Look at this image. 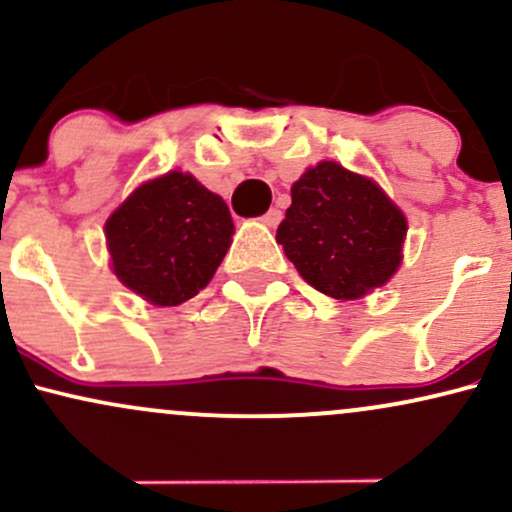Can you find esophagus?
<instances>
[{
    "label": "esophagus",
    "mask_w": 512,
    "mask_h": 512,
    "mask_svg": "<svg viewBox=\"0 0 512 512\" xmlns=\"http://www.w3.org/2000/svg\"><path fill=\"white\" fill-rule=\"evenodd\" d=\"M279 221H281V211L279 209H269L267 214L262 216V223H264V226H269V228L279 226Z\"/></svg>",
    "instance_id": "34e87169"
}]
</instances>
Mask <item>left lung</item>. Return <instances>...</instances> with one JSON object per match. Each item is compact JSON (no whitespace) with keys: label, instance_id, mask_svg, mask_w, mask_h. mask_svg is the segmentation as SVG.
<instances>
[{"label":"left lung","instance_id":"8db88e82","mask_svg":"<svg viewBox=\"0 0 512 512\" xmlns=\"http://www.w3.org/2000/svg\"><path fill=\"white\" fill-rule=\"evenodd\" d=\"M407 219L370 178L334 161L308 168L291 187L276 243L313 289L356 301L387 284L402 264Z\"/></svg>","mask_w":512,"mask_h":512}]
</instances>
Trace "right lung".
<instances>
[{"label": "right lung", "mask_w": 512, "mask_h": 512, "mask_svg": "<svg viewBox=\"0 0 512 512\" xmlns=\"http://www.w3.org/2000/svg\"><path fill=\"white\" fill-rule=\"evenodd\" d=\"M231 236L226 202L180 170L139 185L105 221L115 276L154 305L197 296L226 257Z\"/></svg>", "instance_id": "right-lung-1"}]
</instances>
